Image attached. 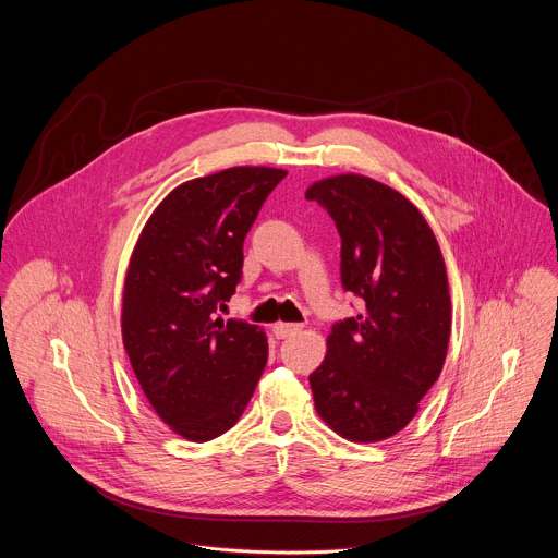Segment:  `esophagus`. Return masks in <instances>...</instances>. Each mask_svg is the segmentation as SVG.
I'll list each match as a JSON object with an SVG mask.
<instances>
[{
  "instance_id": "obj_1",
  "label": "esophagus",
  "mask_w": 558,
  "mask_h": 558,
  "mask_svg": "<svg viewBox=\"0 0 558 558\" xmlns=\"http://www.w3.org/2000/svg\"><path fill=\"white\" fill-rule=\"evenodd\" d=\"M302 327L300 325H289V323H276L274 325V333L276 338H289L293 333H298Z\"/></svg>"
}]
</instances>
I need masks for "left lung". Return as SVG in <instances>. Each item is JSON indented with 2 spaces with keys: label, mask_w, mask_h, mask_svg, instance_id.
Instances as JSON below:
<instances>
[{
  "label": "left lung",
  "mask_w": 558,
  "mask_h": 558,
  "mask_svg": "<svg viewBox=\"0 0 558 558\" xmlns=\"http://www.w3.org/2000/svg\"><path fill=\"white\" fill-rule=\"evenodd\" d=\"M342 238V287L364 308L338 323L308 375L315 411L340 437L375 444L400 433L437 381L450 340L446 263L424 214L364 174L306 187Z\"/></svg>",
  "instance_id": "obj_1"
}]
</instances>
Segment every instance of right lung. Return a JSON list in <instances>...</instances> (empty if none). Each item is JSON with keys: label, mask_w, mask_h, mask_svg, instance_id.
<instances>
[{"label": "right lung", "mask_w": 558, "mask_h": 558, "mask_svg": "<svg viewBox=\"0 0 558 558\" xmlns=\"http://www.w3.org/2000/svg\"><path fill=\"white\" fill-rule=\"evenodd\" d=\"M287 170L235 166L192 179L156 205L132 250L121 336L154 413L209 441L241 420L267 362L265 329L222 320L243 241Z\"/></svg>", "instance_id": "obj_1"}]
</instances>
